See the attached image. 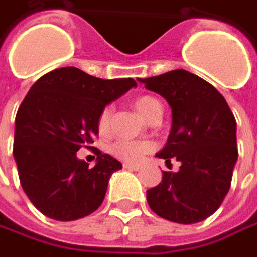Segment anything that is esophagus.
<instances>
[{
    "instance_id": "1",
    "label": "esophagus",
    "mask_w": 257,
    "mask_h": 257,
    "mask_svg": "<svg viewBox=\"0 0 257 257\" xmlns=\"http://www.w3.org/2000/svg\"><path fill=\"white\" fill-rule=\"evenodd\" d=\"M123 168L131 170V171H140L141 170L140 165H134V164H128V162H125V164H123Z\"/></svg>"
}]
</instances>
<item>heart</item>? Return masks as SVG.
I'll return each mask as SVG.
<instances>
[{"mask_svg":"<svg viewBox=\"0 0 257 257\" xmlns=\"http://www.w3.org/2000/svg\"><path fill=\"white\" fill-rule=\"evenodd\" d=\"M134 107L137 109V112L145 120H148L154 113L161 110L160 102L152 96H140V97H137L134 100ZM110 115H112L110 106L102 109L100 115L97 117V128H99L100 132H106L109 129ZM152 150H154V144L148 142V141H117L110 147V151H112L113 155H116L117 158L126 161L128 164H138Z\"/></svg>","mask_w":257,"mask_h":257,"instance_id":"heart-1","label":"heart"}]
</instances>
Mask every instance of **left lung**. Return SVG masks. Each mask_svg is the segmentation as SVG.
Returning <instances> with one entry per match:
<instances>
[{
    "mask_svg": "<svg viewBox=\"0 0 257 257\" xmlns=\"http://www.w3.org/2000/svg\"><path fill=\"white\" fill-rule=\"evenodd\" d=\"M171 107L173 125L157 157L180 162L177 173L164 171L160 184L147 191L151 210L180 224L210 217L229 193L237 161L236 119L214 86L177 69L138 79Z\"/></svg>",
    "mask_w": 257,
    "mask_h": 257,
    "instance_id": "left-lung-1",
    "label": "left lung"
}]
</instances>
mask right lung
I'll return each instance as SVG.
<instances>
[{
    "instance_id": "1",
    "label": "right lung",
    "mask_w": 257,
    "mask_h": 257,
    "mask_svg": "<svg viewBox=\"0 0 257 257\" xmlns=\"http://www.w3.org/2000/svg\"><path fill=\"white\" fill-rule=\"evenodd\" d=\"M132 87L131 77L105 80L77 67L53 70L31 86L16 116L13 154L24 193L44 216L73 221L102 204L122 164L99 151L89 167L76 152L92 148L102 109Z\"/></svg>"
}]
</instances>
